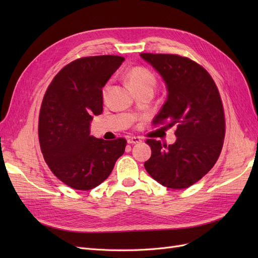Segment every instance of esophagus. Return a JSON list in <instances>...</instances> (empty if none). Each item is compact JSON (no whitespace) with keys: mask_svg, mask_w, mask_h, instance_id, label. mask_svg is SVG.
Segmentation results:
<instances>
[{"mask_svg":"<svg viewBox=\"0 0 258 258\" xmlns=\"http://www.w3.org/2000/svg\"><path fill=\"white\" fill-rule=\"evenodd\" d=\"M127 142H128V144H139L142 142V140L138 137H130V138H128Z\"/></svg>","mask_w":258,"mask_h":258,"instance_id":"obj_1","label":"esophagus"}]
</instances>
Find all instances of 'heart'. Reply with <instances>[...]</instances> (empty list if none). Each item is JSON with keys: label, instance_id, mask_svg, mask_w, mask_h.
Here are the masks:
<instances>
[{"label": "heart", "instance_id": "b5f03b06", "mask_svg": "<svg viewBox=\"0 0 258 258\" xmlns=\"http://www.w3.org/2000/svg\"><path fill=\"white\" fill-rule=\"evenodd\" d=\"M126 80L132 89L139 87H145V86H151L154 87L155 85V76L151 71L144 68H134L127 73ZM107 93V87L103 89V97L105 98Z\"/></svg>", "mask_w": 258, "mask_h": 258}]
</instances>
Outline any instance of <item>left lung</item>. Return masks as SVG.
Instances as JSON below:
<instances>
[{
	"label": "left lung",
	"instance_id": "obj_1",
	"mask_svg": "<svg viewBox=\"0 0 258 258\" xmlns=\"http://www.w3.org/2000/svg\"><path fill=\"white\" fill-rule=\"evenodd\" d=\"M140 56L159 73L168 92L153 122L176 127L173 144L147 140L152 156L144 167L168 188H186L205 176L221 154L225 117L220 92L206 70L188 58L165 53Z\"/></svg>",
	"mask_w": 258,
	"mask_h": 258
}]
</instances>
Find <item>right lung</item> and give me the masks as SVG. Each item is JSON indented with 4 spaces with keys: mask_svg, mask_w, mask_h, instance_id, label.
I'll return each mask as SVG.
<instances>
[{
    "mask_svg": "<svg viewBox=\"0 0 258 258\" xmlns=\"http://www.w3.org/2000/svg\"><path fill=\"white\" fill-rule=\"evenodd\" d=\"M124 60L119 56L77 59L53 77L38 120L44 159L61 182L89 190L111 174L127 141L90 136L93 116L103 111L102 88Z\"/></svg>",
    "mask_w": 258,
    "mask_h": 258,
    "instance_id": "obj_1",
    "label": "right lung"
}]
</instances>
